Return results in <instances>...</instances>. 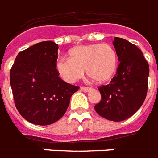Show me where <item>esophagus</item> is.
<instances>
[{"instance_id": "1", "label": "esophagus", "mask_w": 158, "mask_h": 158, "mask_svg": "<svg viewBox=\"0 0 158 158\" xmlns=\"http://www.w3.org/2000/svg\"><path fill=\"white\" fill-rule=\"evenodd\" d=\"M92 88H89V87H81V90L83 92H88L91 90Z\"/></svg>"}]
</instances>
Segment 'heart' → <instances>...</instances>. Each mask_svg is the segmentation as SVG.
I'll list each match as a JSON object with an SVG mask.
<instances>
[{"instance_id": "heart-1", "label": "heart", "mask_w": 158, "mask_h": 158, "mask_svg": "<svg viewBox=\"0 0 158 158\" xmlns=\"http://www.w3.org/2000/svg\"><path fill=\"white\" fill-rule=\"evenodd\" d=\"M70 59L59 58L56 70L62 79L73 83L80 79L84 70L98 83L110 81L116 73L118 57L109 44H90L76 47L69 52Z\"/></svg>"}]
</instances>
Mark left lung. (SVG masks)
<instances>
[{
    "label": "left lung",
    "mask_w": 158,
    "mask_h": 158,
    "mask_svg": "<svg viewBox=\"0 0 158 158\" xmlns=\"http://www.w3.org/2000/svg\"><path fill=\"white\" fill-rule=\"evenodd\" d=\"M113 46L120 64L109 84L99 88L101 100L94 109L106 119L121 122L132 117L145 101L149 64L141 50L127 40L115 37Z\"/></svg>",
    "instance_id": "8db88e82"
}]
</instances>
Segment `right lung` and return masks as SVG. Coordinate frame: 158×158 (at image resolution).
<instances>
[{"mask_svg": "<svg viewBox=\"0 0 158 158\" xmlns=\"http://www.w3.org/2000/svg\"><path fill=\"white\" fill-rule=\"evenodd\" d=\"M58 49L53 41L36 43L19 52L10 70L15 106L31 123L45 126L59 120L79 89L59 77Z\"/></svg>", "mask_w": 158, "mask_h": 158, "instance_id": "right-lung-1", "label": "right lung"}]
</instances>
